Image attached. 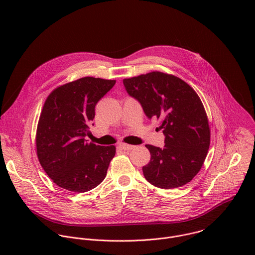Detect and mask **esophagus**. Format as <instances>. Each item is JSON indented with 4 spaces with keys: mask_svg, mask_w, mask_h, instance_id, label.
Here are the masks:
<instances>
[{
    "mask_svg": "<svg viewBox=\"0 0 255 255\" xmlns=\"http://www.w3.org/2000/svg\"><path fill=\"white\" fill-rule=\"evenodd\" d=\"M119 146L123 149V150H131L134 148L133 145H130V144H126V143H120Z\"/></svg>",
    "mask_w": 255,
    "mask_h": 255,
    "instance_id": "1",
    "label": "esophagus"
}]
</instances>
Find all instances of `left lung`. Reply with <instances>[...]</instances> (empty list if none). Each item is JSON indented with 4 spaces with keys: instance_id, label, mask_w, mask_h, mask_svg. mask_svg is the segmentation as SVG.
Instances as JSON below:
<instances>
[{
    "instance_id": "8db88e82",
    "label": "left lung",
    "mask_w": 255,
    "mask_h": 255,
    "mask_svg": "<svg viewBox=\"0 0 255 255\" xmlns=\"http://www.w3.org/2000/svg\"><path fill=\"white\" fill-rule=\"evenodd\" d=\"M123 84L141 104L145 115L159 120V130L165 135L162 149L145 145L151 155L142 167L145 178L165 190L190 183L203 166L211 137L198 94L183 80L160 71L124 79Z\"/></svg>"
}]
</instances>
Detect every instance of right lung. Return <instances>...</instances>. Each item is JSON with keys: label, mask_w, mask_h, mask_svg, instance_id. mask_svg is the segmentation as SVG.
<instances>
[{"label": "right lung", "mask_w": 255, "mask_h": 255, "mask_svg": "<svg viewBox=\"0 0 255 255\" xmlns=\"http://www.w3.org/2000/svg\"><path fill=\"white\" fill-rule=\"evenodd\" d=\"M115 84V80L86 77L57 87L46 98L36 130V152L58 187L85 193L106 177L116 147L100 146L85 137L97 103Z\"/></svg>", "instance_id": "obj_1"}]
</instances>
